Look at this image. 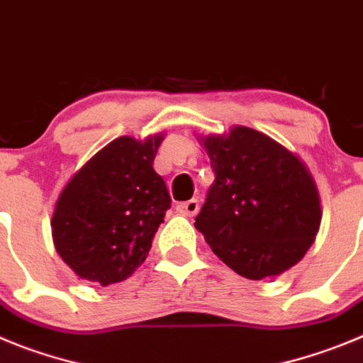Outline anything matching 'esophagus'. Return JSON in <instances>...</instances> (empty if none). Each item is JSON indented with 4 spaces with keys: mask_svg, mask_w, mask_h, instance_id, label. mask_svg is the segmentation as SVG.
I'll return each mask as SVG.
<instances>
[{
    "mask_svg": "<svg viewBox=\"0 0 363 363\" xmlns=\"http://www.w3.org/2000/svg\"><path fill=\"white\" fill-rule=\"evenodd\" d=\"M177 211L181 215H184V217H195L199 211V201L197 199H191V201L181 202V204L177 206Z\"/></svg>",
    "mask_w": 363,
    "mask_h": 363,
    "instance_id": "1",
    "label": "esophagus"
}]
</instances>
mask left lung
Masks as SVG:
<instances>
[{
  "label": "left lung",
  "mask_w": 363,
  "mask_h": 363,
  "mask_svg": "<svg viewBox=\"0 0 363 363\" xmlns=\"http://www.w3.org/2000/svg\"><path fill=\"white\" fill-rule=\"evenodd\" d=\"M215 181L195 228L235 273L251 280L295 266L320 226L318 191L308 168L271 137L237 126L206 137Z\"/></svg>",
  "instance_id": "left-lung-1"
}]
</instances>
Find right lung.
<instances>
[{
	"mask_svg": "<svg viewBox=\"0 0 363 363\" xmlns=\"http://www.w3.org/2000/svg\"><path fill=\"white\" fill-rule=\"evenodd\" d=\"M162 137H119L97 152L63 189L52 228L61 259L101 286L128 279L148 257L172 206L153 159Z\"/></svg>",
	"mask_w": 363,
	"mask_h": 363,
	"instance_id": "right-lung-1",
	"label": "right lung"
}]
</instances>
